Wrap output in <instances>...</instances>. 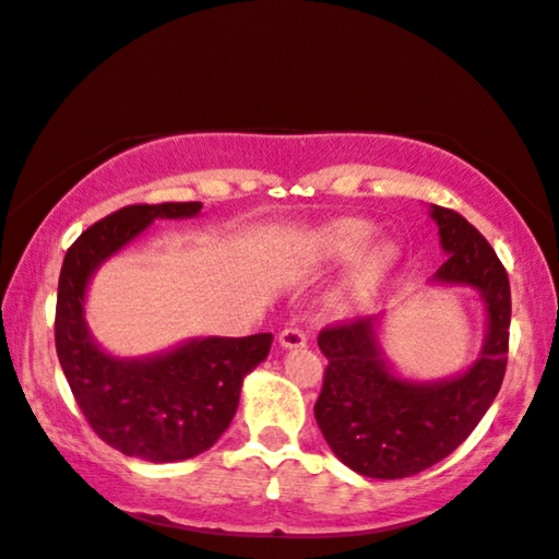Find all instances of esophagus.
Returning <instances> with one entry per match:
<instances>
[{
    "mask_svg": "<svg viewBox=\"0 0 559 559\" xmlns=\"http://www.w3.org/2000/svg\"><path fill=\"white\" fill-rule=\"evenodd\" d=\"M306 342H308V337L301 328L289 325L280 332V344L284 346V349H299V346H306Z\"/></svg>",
    "mask_w": 559,
    "mask_h": 559,
    "instance_id": "esophagus-1",
    "label": "esophagus"
}]
</instances>
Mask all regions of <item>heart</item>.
<instances>
[{"mask_svg":"<svg viewBox=\"0 0 559 559\" xmlns=\"http://www.w3.org/2000/svg\"><path fill=\"white\" fill-rule=\"evenodd\" d=\"M373 237V229L361 219H340L330 225L320 237V255L325 260H332V263H346V260L356 258L364 251V246ZM392 260V251L388 246H380L376 251H370L361 263L356 265L354 275L346 284V296L352 299H361V296L368 294V289H373L378 280L384 275Z\"/></svg>","mask_w":559,"mask_h":559,"instance_id":"heart-1","label":"heart"}]
</instances>
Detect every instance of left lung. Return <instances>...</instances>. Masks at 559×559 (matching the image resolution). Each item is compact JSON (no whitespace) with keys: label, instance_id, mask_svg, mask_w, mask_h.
Returning <instances> with one entry per match:
<instances>
[{"label":"left lung","instance_id":"1","mask_svg":"<svg viewBox=\"0 0 559 559\" xmlns=\"http://www.w3.org/2000/svg\"><path fill=\"white\" fill-rule=\"evenodd\" d=\"M432 219L450 253L436 280L471 284L488 304V340L478 361L454 380L416 384L384 368L370 318L340 320L318 334L328 356L313 406L318 428L330 450L368 478L416 476L452 454L488 412L507 370L512 318L507 270L466 217L432 205Z\"/></svg>","mask_w":559,"mask_h":559}]
</instances>
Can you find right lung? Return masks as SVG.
<instances>
[{
  "label": "right lung",
  "instance_id": "add662e5",
  "mask_svg": "<svg viewBox=\"0 0 559 559\" xmlns=\"http://www.w3.org/2000/svg\"><path fill=\"white\" fill-rule=\"evenodd\" d=\"M201 203H139L95 222L61 265L55 344L81 414L109 448L145 462H181L213 448L239 406L243 376L265 361L272 334L207 337L145 361H119L93 344L83 296L93 270L155 217H193Z\"/></svg>",
  "mask_w": 559,
  "mask_h": 559
}]
</instances>
